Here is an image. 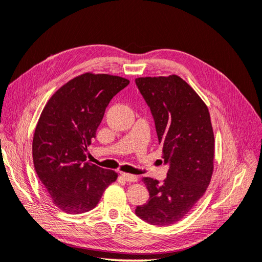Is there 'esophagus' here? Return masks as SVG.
I'll return each mask as SVG.
<instances>
[{"instance_id": "1", "label": "esophagus", "mask_w": 262, "mask_h": 262, "mask_svg": "<svg viewBox=\"0 0 262 262\" xmlns=\"http://www.w3.org/2000/svg\"><path fill=\"white\" fill-rule=\"evenodd\" d=\"M121 177L128 182H137L138 181V177H136L134 175H131V173H125V172H121Z\"/></svg>"}]
</instances>
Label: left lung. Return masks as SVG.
I'll use <instances>...</instances> for the list:
<instances>
[{
	"instance_id": "8db88e82",
	"label": "left lung",
	"mask_w": 262,
	"mask_h": 262,
	"mask_svg": "<svg viewBox=\"0 0 262 262\" xmlns=\"http://www.w3.org/2000/svg\"><path fill=\"white\" fill-rule=\"evenodd\" d=\"M136 84L153 116L164 164L163 182L143 177L149 199L136 214L148 224L176 223L207 190L213 172L214 134L209 109L177 75L139 77Z\"/></svg>"
}]
</instances>
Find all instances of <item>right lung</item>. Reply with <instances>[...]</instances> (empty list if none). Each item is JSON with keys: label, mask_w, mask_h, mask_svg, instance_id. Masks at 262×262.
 I'll return each mask as SVG.
<instances>
[{"label": "right lung", "mask_w": 262, "mask_h": 262, "mask_svg": "<svg viewBox=\"0 0 262 262\" xmlns=\"http://www.w3.org/2000/svg\"><path fill=\"white\" fill-rule=\"evenodd\" d=\"M129 83L120 76L85 73L63 85L45 106L33 140L34 166L63 212H89L116 181L117 172L87 162V147L110 100Z\"/></svg>", "instance_id": "obj_1"}]
</instances>
